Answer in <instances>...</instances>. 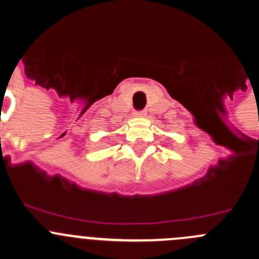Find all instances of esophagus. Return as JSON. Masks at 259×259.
Segmentation results:
<instances>
[{"label": "esophagus", "mask_w": 259, "mask_h": 259, "mask_svg": "<svg viewBox=\"0 0 259 259\" xmlns=\"http://www.w3.org/2000/svg\"><path fill=\"white\" fill-rule=\"evenodd\" d=\"M145 115H146L145 110H139V111H135V116H139V118H141V116H145Z\"/></svg>", "instance_id": "34e87169"}]
</instances>
